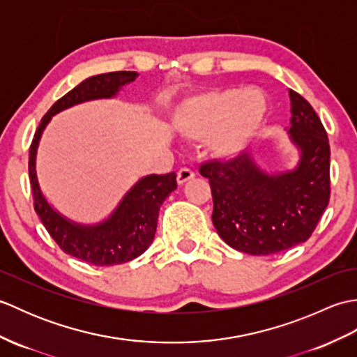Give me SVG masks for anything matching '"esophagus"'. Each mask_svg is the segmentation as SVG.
Here are the masks:
<instances>
[{
  "label": "esophagus",
  "instance_id": "34e87169",
  "mask_svg": "<svg viewBox=\"0 0 357 357\" xmlns=\"http://www.w3.org/2000/svg\"><path fill=\"white\" fill-rule=\"evenodd\" d=\"M193 178H195V173H193L190 169H181V170L178 172L176 181H178L179 185H183V184L187 183V181H190V179H193Z\"/></svg>",
  "mask_w": 357,
  "mask_h": 357
}]
</instances>
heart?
Returning a JSON list of instances; mask_svg holds the SVG:
<instances>
[{
	"instance_id": "b5f03b06",
	"label": "heart",
	"mask_w": 357,
	"mask_h": 357,
	"mask_svg": "<svg viewBox=\"0 0 357 357\" xmlns=\"http://www.w3.org/2000/svg\"><path fill=\"white\" fill-rule=\"evenodd\" d=\"M267 109V96L259 89H215L181 102L172 124L183 138L206 142L211 156L233 159L259 132Z\"/></svg>"
}]
</instances>
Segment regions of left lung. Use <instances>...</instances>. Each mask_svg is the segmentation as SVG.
<instances>
[{
  "label": "left lung",
  "mask_w": 357,
  "mask_h": 357,
  "mask_svg": "<svg viewBox=\"0 0 357 357\" xmlns=\"http://www.w3.org/2000/svg\"><path fill=\"white\" fill-rule=\"evenodd\" d=\"M288 95L287 133L299 155L293 169L267 172L252 153L199 169L210 181L218 234L247 255H275L305 242L330 201L327 132L307 100L294 90Z\"/></svg>",
  "instance_id": "1"
}]
</instances>
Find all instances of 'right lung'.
I'll return each instance as SVG.
<instances>
[{
	"mask_svg": "<svg viewBox=\"0 0 357 357\" xmlns=\"http://www.w3.org/2000/svg\"><path fill=\"white\" fill-rule=\"evenodd\" d=\"M136 78V72H110L95 75L79 82L45 113L30 146V184L35 210L45 230L64 253L100 267L132 261L150 247L155 239L159 208L176 188V174L174 172L164 176L149 174L138 179L107 218L95 224H81L59 213L43 193L36 174L38 146L45 127L56 113L87 101L116 98L123 87Z\"/></svg>",
	"mask_w": 357,
	"mask_h": 357,
	"instance_id": "1",
	"label": "right lung"
}]
</instances>
